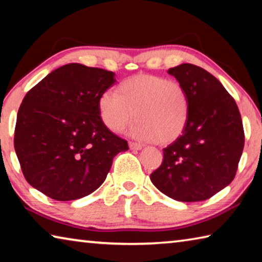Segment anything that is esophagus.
<instances>
[{"mask_svg": "<svg viewBox=\"0 0 262 262\" xmlns=\"http://www.w3.org/2000/svg\"><path fill=\"white\" fill-rule=\"evenodd\" d=\"M129 148L132 150H141L142 145L139 143H135V142H129Z\"/></svg>", "mask_w": 262, "mask_h": 262, "instance_id": "34e87169", "label": "esophagus"}]
</instances>
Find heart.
Masks as SVG:
<instances>
[{
    "label": "heart",
    "mask_w": 262,
    "mask_h": 262,
    "mask_svg": "<svg viewBox=\"0 0 262 262\" xmlns=\"http://www.w3.org/2000/svg\"><path fill=\"white\" fill-rule=\"evenodd\" d=\"M98 108L101 121L114 133L122 132L133 118L136 121L130 135L157 144L173 143L188 121L189 101L179 82L150 74L134 75L120 83L118 92L100 95Z\"/></svg>",
    "instance_id": "b5f03b06"
}]
</instances>
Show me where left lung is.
Instances as JSON below:
<instances>
[{"label": "left lung", "mask_w": 262, "mask_h": 262, "mask_svg": "<svg viewBox=\"0 0 262 262\" xmlns=\"http://www.w3.org/2000/svg\"><path fill=\"white\" fill-rule=\"evenodd\" d=\"M167 73L187 92L188 121L179 139L163 150L162 165L150 179L173 200H207L236 176L245 141L241 113L222 83L207 70L183 63Z\"/></svg>", "instance_id": "1"}]
</instances>
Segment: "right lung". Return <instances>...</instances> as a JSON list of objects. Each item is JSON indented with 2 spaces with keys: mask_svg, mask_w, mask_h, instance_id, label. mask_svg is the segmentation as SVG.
<instances>
[{
  "mask_svg": "<svg viewBox=\"0 0 262 262\" xmlns=\"http://www.w3.org/2000/svg\"><path fill=\"white\" fill-rule=\"evenodd\" d=\"M100 68L68 63L24 97L17 114L15 150L35 189L57 201L86 196L104 183L126 140L101 121L100 95L117 82Z\"/></svg>",
  "mask_w": 262,
  "mask_h": 262,
  "instance_id": "obj_1",
  "label": "right lung"
}]
</instances>
